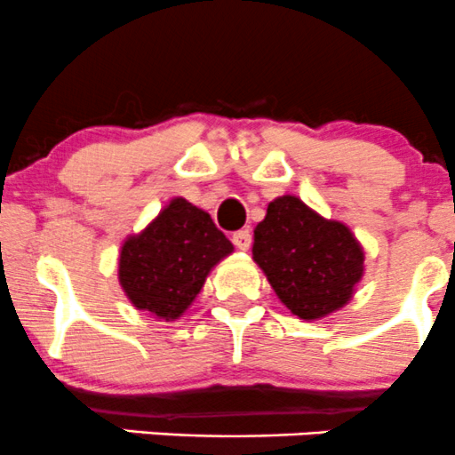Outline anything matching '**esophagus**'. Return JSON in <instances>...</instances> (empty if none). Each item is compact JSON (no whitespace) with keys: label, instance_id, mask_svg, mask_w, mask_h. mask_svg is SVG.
<instances>
[{"label":"esophagus","instance_id":"esophagus-1","mask_svg":"<svg viewBox=\"0 0 455 455\" xmlns=\"http://www.w3.org/2000/svg\"><path fill=\"white\" fill-rule=\"evenodd\" d=\"M233 244H235L240 251H249L251 249V231H249V228H242V231L233 233Z\"/></svg>","mask_w":455,"mask_h":455}]
</instances>
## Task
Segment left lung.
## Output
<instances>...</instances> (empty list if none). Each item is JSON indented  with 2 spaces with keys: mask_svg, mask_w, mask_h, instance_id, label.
<instances>
[{
  "mask_svg": "<svg viewBox=\"0 0 455 455\" xmlns=\"http://www.w3.org/2000/svg\"><path fill=\"white\" fill-rule=\"evenodd\" d=\"M253 261L279 301L304 321L341 310L365 273L363 246L350 227L291 194L270 202L255 227Z\"/></svg>",
  "mask_w": 455,
  "mask_h": 455,
  "instance_id": "1",
  "label": "left lung"
}]
</instances>
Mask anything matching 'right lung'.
Returning a JSON list of instances; mask_svg holds the SVG:
<instances>
[{"label":"right lung","instance_id":"right-lung-1","mask_svg":"<svg viewBox=\"0 0 455 455\" xmlns=\"http://www.w3.org/2000/svg\"><path fill=\"white\" fill-rule=\"evenodd\" d=\"M233 253L206 211L173 198L118 253V283L136 310L176 321L200 295L211 270Z\"/></svg>","mask_w":455,"mask_h":455}]
</instances>
